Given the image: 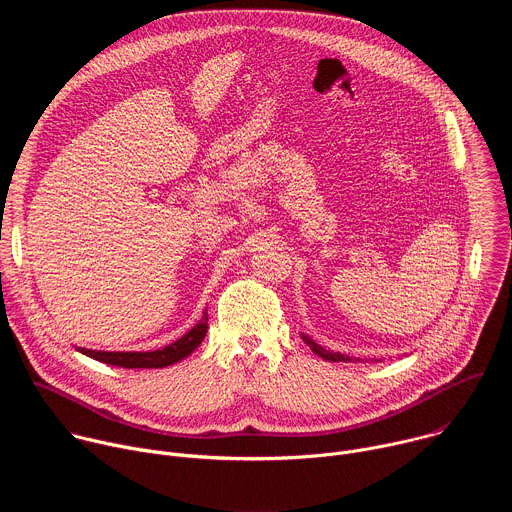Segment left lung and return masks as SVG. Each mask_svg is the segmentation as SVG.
I'll return each instance as SVG.
<instances>
[{
	"mask_svg": "<svg viewBox=\"0 0 512 512\" xmlns=\"http://www.w3.org/2000/svg\"><path fill=\"white\" fill-rule=\"evenodd\" d=\"M300 338L318 354V356H322L324 360H328V362H360V360H381V356H358V354H350V352H342V350H336V348H328V346H324V344H320L314 336H310L308 332H300Z\"/></svg>",
	"mask_w": 512,
	"mask_h": 512,
	"instance_id": "left-lung-1",
	"label": "left lung"
}]
</instances>
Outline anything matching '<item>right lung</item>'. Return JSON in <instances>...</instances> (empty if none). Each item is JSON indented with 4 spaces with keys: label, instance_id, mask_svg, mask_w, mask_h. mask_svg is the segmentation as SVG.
Returning a JSON list of instances; mask_svg holds the SVG:
<instances>
[{
    "label": "right lung",
    "instance_id": "1",
    "mask_svg": "<svg viewBox=\"0 0 512 512\" xmlns=\"http://www.w3.org/2000/svg\"><path fill=\"white\" fill-rule=\"evenodd\" d=\"M206 328H208V310H202V318L194 326H190L176 340H172L164 346H158V348L105 350V348L77 346V350L95 360L115 364V367H123V369H164V367H170V364L182 360L184 356H188L204 340Z\"/></svg>",
    "mask_w": 512,
    "mask_h": 512
}]
</instances>
